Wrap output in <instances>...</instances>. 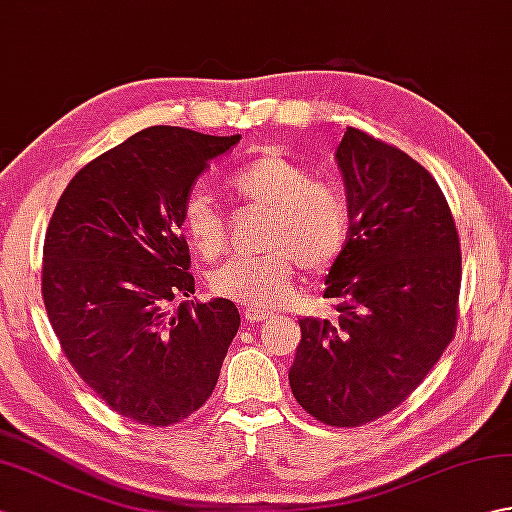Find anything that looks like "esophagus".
Masks as SVG:
<instances>
[{"label": "esophagus", "mask_w": 512, "mask_h": 512, "mask_svg": "<svg viewBox=\"0 0 512 512\" xmlns=\"http://www.w3.org/2000/svg\"><path fill=\"white\" fill-rule=\"evenodd\" d=\"M270 317H273V314L266 312V310H257V308H248V310H244V321H246V325L264 323V321H268Z\"/></svg>", "instance_id": "obj_1"}]
</instances>
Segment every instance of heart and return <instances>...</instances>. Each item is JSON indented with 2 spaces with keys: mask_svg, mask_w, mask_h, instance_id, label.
<instances>
[{
  "mask_svg": "<svg viewBox=\"0 0 512 512\" xmlns=\"http://www.w3.org/2000/svg\"><path fill=\"white\" fill-rule=\"evenodd\" d=\"M228 187L239 200L268 211L270 253L235 257L213 270L209 277L213 295L257 310L277 308L290 299L299 264L323 270L343 253L350 235V211L343 193L330 182L312 180L306 167L281 151H264L237 167ZM182 231L204 259H215L224 250V215L206 191L195 189L184 200Z\"/></svg>",
  "mask_w": 512,
  "mask_h": 512,
  "instance_id": "b5f03b06",
  "label": "heart"
}]
</instances>
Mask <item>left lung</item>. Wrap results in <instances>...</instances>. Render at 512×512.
Here are the masks:
<instances>
[{"mask_svg": "<svg viewBox=\"0 0 512 512\" xmlns=\"http://www.w3.org/2000/svg\"><path fill=\"white\" fill-rule=\"evenodd\" d=\"M334 158L350 235L323 297L339 301V321H299L288 378L312 418L361 427L405 402L447 350L462 255L447 198L420 162L354 127Z\"/></svg>", "mask_w": 512, "mask_h": 512, "instance_id": "left-lung-1", "label": "left lung"}]
</instances>
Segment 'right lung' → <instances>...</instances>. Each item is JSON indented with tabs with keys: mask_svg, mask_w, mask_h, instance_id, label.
Instances as JSON below:
<instances>
[{
	"mask_svg": "<svg viewBox=\"0 0 512 512\" xmlns=\"http://www.w3.org/2000/svg\"><path fill=\"white\" fill-rule=\"evenodd\" d=\"M239 143L156 125L85 165L43 242L41 295L70 365L105 405L169 427L213 394L239 328L233 301H182L195 281L182 206L209 162Z\"/></svg>",
	"mask_w": 512,
	"mask_h": 512,
	"instance_id": "right-lung-1",
	"label": "right lung"
}]
</instances>
